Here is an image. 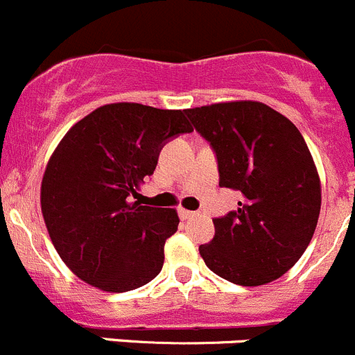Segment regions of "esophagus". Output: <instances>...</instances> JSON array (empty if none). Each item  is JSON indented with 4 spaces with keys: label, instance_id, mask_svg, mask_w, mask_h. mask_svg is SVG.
Instances as JSON below:
<instances>
[{
    "label": "esophagus",
    "instance_id": "obj_1",
    "mask_svg": "<svg viewBox=\"0 0 355 355\" xmlns=\"http://www.w3.org/2000/svg\"><path fill=\"white\" fill-rule=\"evenodd\" d=\"M180 214H181V218H183V219H190V218H195V216H198V212L187 211V209H181Z\"/></svg>",
    "mask_w": 355,
    "mask_h": 355
}]
</instances>
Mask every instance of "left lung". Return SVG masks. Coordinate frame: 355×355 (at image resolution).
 I'll return each instance as SVG.
<instances>
[{"label":"left lung","instance_id":"left-lung-1","mask_svg":"<svg viewBox=\"0 0 355 355\" xmlns=\"http://www.w3.org/2000/svg\"><path fill=\"white\" fill-rule=\"evenodd\" d=\"M218 157L219 187L241 191L237 211L214 219L198 248L216 275L263 286L305 252L320 212V180L305 139L289 118L258 101L184 110Z\"/></svg>","mask_w":355,"mask_h":355}]
</instances>
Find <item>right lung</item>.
<instances>
[{
    "instance_id": "right-lung-1",
    "label": "right lung",
    "mask_w": 355,
    "mask_h": 355,
    "mask_svg": "<svg viewBox=\"0 0 355 355\" xmlns=\"http://www.w3.org/2000/svg\"><path fill=\"white\" fill-rule=\"evenodd\" d=\"M191 130L181 110L113 103L76 121L57 144L42 180V214L60 259L83 282L123 293L160 273L180 216L132 197L165 141Z\"/></svg>"
}]
</instances>
